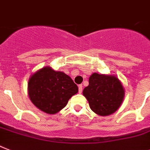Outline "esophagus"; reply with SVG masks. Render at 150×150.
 <instances>
[{
  "label": "esophagus",
  "instance_id": "esophagus-1",
  "mask_svg": "<svg viewBox=\"0 0 150 150\" xmlns=\"http://www.w3.org/2000/svg\"><path fill=\"white\" fill-rule=\"evenodd\" d=\"M79 92L80 93V94L82 92V85H79Z\"/></svg>",
  "mask_w": 150,
  "mask_h": 150
}]
</instances>
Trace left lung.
<instances>
[{"instance_id": "obj_1", "label": "left lung", "mask_w": 150, "mask_h": 150, "mask_svg": "<svg viewBox=\"0 0 150 150\" xmlns=\"http://www.w3.org/2000/svg\"><path fill=\"white\" fill-rule=\"evenodd\" d=\"M83 94L94 113L107 116L114 113L120 106L124 90L120 81L114 76L93 73Z\"/></svg>"}]
</instances>
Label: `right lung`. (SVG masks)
Returning a JSON list of instances; mask_svg holds the SVG:
<instances>
[{"instance_id": "right-lung-1", "label": "right lung", "mask_w": 150, "mask_h": 150, "mask_svg": "<svg viewBox=\"0 0 150 150\" xmlns=\"http://www.w3.org/2000/svg\"><path fill=\"white\" fill-rule=\"evenodd\" d=\"M79 88L69 75L50 67L40 69L30 77L28 94L36 108L54 114L65 108Z\"/></svg>"}]
</instances>
